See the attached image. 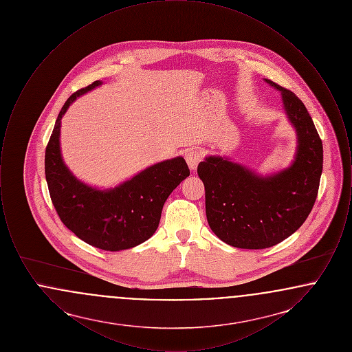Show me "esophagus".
<instances>
[{
    "label": "esophagus",
    "mask_w": 352,
    "mask_h": 352,
    "mask_svg": "<svg viewBox=\"0 0 352 352\" xmlns=\"http://www.w3.org/2000/svg\"><path fill=\"white\" fill-rule=\"evenodd\" d=\"M201 160H203V155L199 151H190L186 154V162L191 170H195Z\"/></svg>",
    "instance_id": "obj_1"
}]
</instances>
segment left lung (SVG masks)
Listing matches in <instances>:
<instances>
[{"label": "left lung", "instance_id": "8db88e82", "mask_svg": "<svg viewBox=\"0 0 352 352\" xmlns=\"http://www.w3.org/2000/svg\"><path fill=\"white\" fill-rule=\"evenodd\" d=\"M265 82L281 91L285 112L297 132L293 164L267 177L219 155L198 165L210 228L241 250L269 248L294 234L313 210L323 168L322 140L303 102L292 91Z\"/></svg>", "mask_w": 352, "mask_h": 352}]
</instances>
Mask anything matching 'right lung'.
I'll list each match as a JSON object with an SVG mask.
<instances>
[{
    "label": "right lung",
    "instance_id": "add662e5",
    "mask_svg": "<svg viewBox=\"0 0 352 352\" xmlns=\"http://www.w3.org/2000/svg\"><path fill=\"white\" fill-rule=\"evenodd\" d=\"M96 80L72 94L62 107L45 154L51 201L63 224L87 244L102 251H122L146 241L158 228L164 204L190 175L184 157L158 162L115 188L99 190L79 181L60 154V120Z\"/></svg>",
    "mask_w": 352,
    "mask_h": 352
}]
</instances>
